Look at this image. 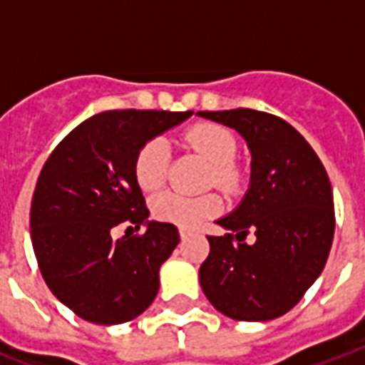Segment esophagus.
<instances>
[{
    "mask_svg": "<svg viewBox=\"0 0 365 365\" xmlns=\"http://www.w3.org/2000/svg\"><path fill=\"white\" fill-rule=\"evenodd\" d=\"M189 235H191L189 231H185V229H180V239H182V240H187Z\"/></svg>",
    "mask_w": 365,
    "mask_h": 365,
    "instance_id": "obj_1",
    "label": "esophagus"
}]
</instances>
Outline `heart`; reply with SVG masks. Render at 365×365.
Returning a JSON list of instances; mask_svg holds the SVG:
<instances>
[{"instance_id": "obj_1", "label": "heart", "mask_w": 365, "mask_h": 365, "mask_svg": "<svg viewBox=\"0 0 365 365\" xmlns=\"http://www.w3.org/2000/svg\"><path fill=\"white\" fill-rule=\"evenodd\" d=\"M183 143L202 159L208 160L212 172L208 183H214L223 191L233 193L240 187L242 176L233 160L239 151V143L233 132L225 126L202 125L191 126L183 134ZM170 166V145L165 138H151L143 143L134 159V180L142 191H155L166 180ZM222 212V200L214 193L200 197H183V195L165 191L151 199V214L159 222L172 223L178 227H197L200 222L210 220Z\"/></svg>"}]
</instances>
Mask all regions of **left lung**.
<instances>
[{"mask_svg":"<svg viewBox=\"0 0 365 365\" xmlns=\"http://www.w3.org/2000/svg\"><path fill=\"white\" fill-rule=\"evenodd\" d=\"M197 115L235 128L252 153L248 191L216 222L231 233L208 237L200 288L233 320L282 317L320 277L334 242V191L326 168L305 138L280 117L246 108ZM250 230L256 235L254 245L242 242Z\"/></svg>","mask_w":365,"mask_h":365,"instance_id":"obj_1","label":"left lung"}]
</instances>
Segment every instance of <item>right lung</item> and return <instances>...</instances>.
Returning a JSON list of instances; mask_svg holds the SVG:
<instances>
[{"instance_id": "right-lung-1", "label": "right lung", "mask_w": 365, "mask_h": 365, "mask_svg": "<svg viewBox=\"0 0 365 365\" xmlns=\"http://www.w3.org/2000/svg\"><path fill=\"white\" fill-rule=\"evenodd\" d=\"M193 111L113 110L88 117L56 145L37 178L30 229L48 289L77 317L113 326L140 317L159 292V269L180 242L149 222L134 159L143 143ZM130 221L146 233L113 241Z\"/></svg>"}]
</instances>
